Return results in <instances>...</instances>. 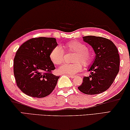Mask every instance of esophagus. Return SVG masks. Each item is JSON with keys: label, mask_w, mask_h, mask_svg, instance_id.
Returning a JSON list of instances; mask_svg holds the SVG:
<instances>
[{"label": "esophagus", "mask_w": 130, "mask_h": 130, "mask_svg": "<svg viewBox=\"0 0 130 130\" xmlns=\"http://www.w3.org/2000/svg\"><path fill=\"white\" fill-rule=\"evenodd\" d=\"M70 77L72 78V79H73V78H75L76 77L75 75H68Z\"/></svg>", "instance_id": "obj_1"}]
</instances>
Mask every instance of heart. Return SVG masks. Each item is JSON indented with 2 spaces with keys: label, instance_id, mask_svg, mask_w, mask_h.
Here are the masks:
<instances>
[{
  "label": "heart",
  "instance_id": "obj_1",
  "mask_svg": "<svg viewBox=\"0 0 130 130\" xmlns=\"http://www.w3.org/2000/svg\"><path fill=\"white\" fill-rule=\"evenodd\" d=\"M63 48L66 52L75 53L73 59V61L75 63L63 65L59 69V72L61 73L73 75L81 71L83 65L88 67L93 61L94 53L91 50L87 48V45L84 43L78 40H72L63 44ZM63 50L59 46L54 47L51 50L49 57L54 64L59 65L63 62L65 51Z\"/></svg>",
  "mask_w": 130,
  "mask_h": 130
}]
</instances>
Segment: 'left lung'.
<instances>
[{"label": "left lung", "mask_w": 130, "mask_h": 130, "mask_svg": "<svg viewBox=\"0 0 130 130\" xmlns=\"http://www.w3.org/2000/svg\"><path fill=\"white\" fill-rule=\"evenodd\" d=\"M83 38L93 48L96 57L88 70L91 74L89 76H84L83 82L78 89L88 95L102 93L110 87L119 71L118 50L109 39L95 36Z\"/></svg>", "instance_id": "1"}]
</instances>
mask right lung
I'll use <instances>...</instances> for the list:
<instances>
[{
  "label": "right lung",
  "mask_w": 130,
  "mask_h": 130,
  "mask_svg": "<svg viewBox=\"0 0 130 130\" xmlns=\"http://www.w3.org/2000/svg\"><path fill=\"white\" fill-rule=\"evenodd\" d=\"M58 45L53 38L39 37L24 43L14 59V74L18 87L35 98L50 95L59 76L53 75L55 67L50 59L52 49Z\"/></svg>",
  "instance_id": "1"
}]
</instances>
